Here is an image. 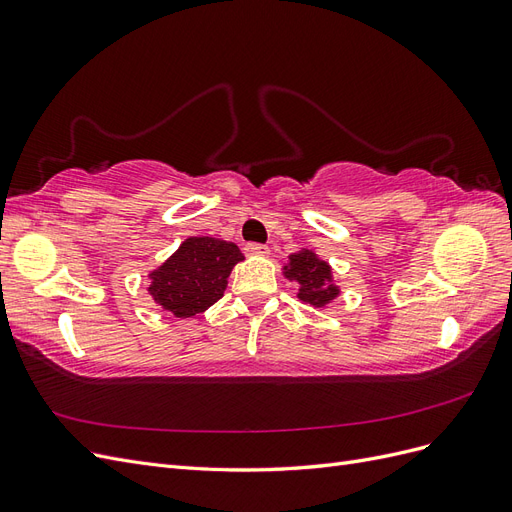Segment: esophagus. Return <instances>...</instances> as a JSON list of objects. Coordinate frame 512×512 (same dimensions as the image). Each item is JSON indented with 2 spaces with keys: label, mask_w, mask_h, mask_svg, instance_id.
<instances>
[{
  "label": "esophagus",
  "mask_w": 512,
  "mask_h": 512,
  "mask_svg": "<svg viewBox=\"0 0 512 512\" xmlns=\"http://www.w3.org/2000/svg\"><path fill=\"white\" fill-rule=\"evenodd\" d=\"M243 250H245L247 256H267L269 254V247L262 245V243H247Z\"/></svg>",
  "instance_id": "34e87169"
}]
</instances>
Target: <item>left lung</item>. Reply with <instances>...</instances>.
<instances>
[{
  "label": "left lung",
  "instance_id": "8db88e82",
  "mask_svg": "<svg viewBox=\"0 0 512 512\" xmlns=\"http://www.w3.org/2000/svg\"><path fill=\"white\" fill-rule=\"evenodd\" d=\"M282 273L286 280L297 282V299L316 309L327 307L342 294L335 284L329 262L322 260L314 250H307V247H301L299 252L288 256Z\"/></svg>",
  "mask_w": 512,
  "mask_h": 512
}]
</instances>
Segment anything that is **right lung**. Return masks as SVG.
I'll use <instances>...</instances> for the list:
<instances>
[{
  "instance_id": "right-lung-1",
  "label": "right lung",
  "mask_w": 512,
  "mask_h": 512,
  "mask_svg": "<svg viewBox=\"0 0 512 512\" xmlns=\"http://www.w3.org/2000/svg\"><path fill=\"white\" fill-rule=\"evenodd\" d=\"M243 258L230 241L188 237L160 267L147 273V292L162 312L192 318L224 297L228 275Z\"/></svg>"
}]
</instances>
